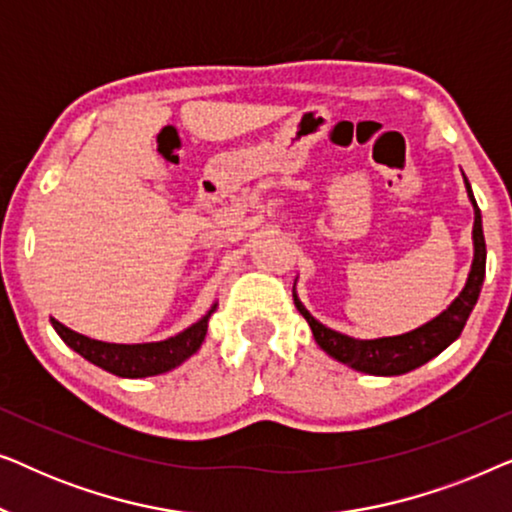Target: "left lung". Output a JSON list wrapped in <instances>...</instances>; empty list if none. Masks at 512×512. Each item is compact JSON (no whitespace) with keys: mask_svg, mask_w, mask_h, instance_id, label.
Masks as SVG:
<instances>
[{"mask_svg":"<svg viewBox=\"0 0 512 512\" xmlns=\"http://www.w3.org/2000/svg\"><path fill=\"white\" fill-rule=\"evenodd\" d=\"M466 179V177H464ZM468 198L473 202L475 209V221H473V265L468 272L464 291L454 298V303L447 307L443 314H438L436 319H431L429 324L415 328V331L394 335V338H377V340H356L349 335H342L338 331H331L324 324H319L310 312L305 310L303 303L293 293L298 312L303 314L310 324L314 340L324 349L326 354H331L333 359L340 363H347L354 370L370 375H403L410 373L422 366V363L431 361L433 356H438L447 345H452L464 331L468 314L473 312L475 303H478L482 282H485V263H487V247H485V235H482V216L480 207L473 198L471 184L466 181Z\"/></svg>","mask_w":512,"mask_h":512,"instance_id":"8db88e82","label":"left lung"}]
</instances>
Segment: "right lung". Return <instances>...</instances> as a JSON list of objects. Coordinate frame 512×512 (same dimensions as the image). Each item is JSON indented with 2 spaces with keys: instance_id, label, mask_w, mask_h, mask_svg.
I'll return each mask as SVG.
<instances>
[{
  "instance_id": "add662e5",
  "label": "right lung",
  "mask_w": 512,
  "mask_h": 512,
  "mask_svg": "<svg viewBox=\"0 0 512 512\" xmlns=\"http://www.w3.org/2000/svg\"><path fill=\"white\" fill-rule=\"evenodd\" d=\"M216 305L202 317L198 324L188 326L174 338L160 340V342H144V345H114V342L90 340L86 335L74 333L72 328L62 326L60 321L51 319V324L67 347H72L76 354L88 359L95 366L107 370L111 375L118 377H149L160 375L167 370L177 368L184 363L188 356L198 352L202 340L207 335V324L212 317Z\"/></svg>"
}]
</instances>
